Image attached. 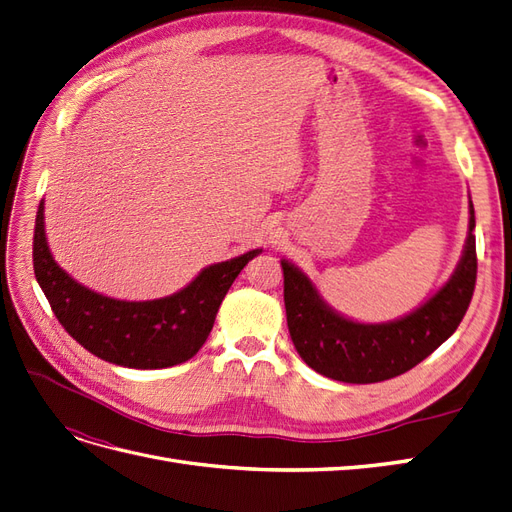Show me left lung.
Segmentation results:
<instances>
[{
    "instance_id": "left-lung-1",
    "label": "left lung",
    "mask_w": 512,
    "mask_h": 512,
    "mask_svg": "<svg viewBox=\"0 0 512 512\" xmlns=\"http://www.w3.org/2000/svg\"><path fill=\"white\" fill-rule=\"evenodd\" d=\"M474 205L470 200L468 239L448 282L410 314L391 322L365 324L320 297L314 282L282 260L284 303L292 344L318 374L350 384H371L406 374L442 346L468 312L476 284Z\"/></svg>"
}]
</instances>
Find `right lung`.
<instances>
[{
	"label": "right lung",
	"instance_id": "1",
	"mask_svg": "<svg viewBox=\"0 0 512 512\" xmlns=\"http://www.w3.org/2000/svg\"><path fill=\"white\" fill-rule=\"evenodd\" d=\"M260 252L209 265L170 297L119 301L89 290L57 265L46 243L44 200L34 230V273L61 327L98 359L134 369L173 367L192 359L207 342L228 288Z\"/></svg>",
	"mask_w": 512,
	"mask_h": 512
}]
</instances>
